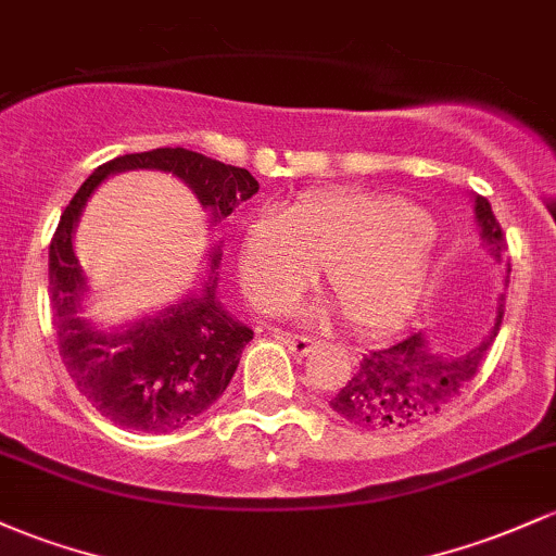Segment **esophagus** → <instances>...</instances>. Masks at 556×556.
I'll return each instance as SVG.
<instances>
[{"instance_id":"obj_1","label":"esophagus","mask_w":556,"mask_h":556,"mask_svg":"<svg viewBox=\"0 0 556 556\" xmlns=\"http://www.w3.org/2000/svg\"><path fill=\"white\" fill-rule=\"evenodd\" d=\"M279 340H282V343L288 345V351L292 353V356H308L311 348H314V340L306 338V334L282 332V334H279Z\"/></svg>"}]
</instances>
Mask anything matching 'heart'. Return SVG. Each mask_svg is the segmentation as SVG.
Returning a JSON list of instances; mask_svg holds the SVG:
<instances>
[{"mask_svg": "<svg viewBox=\"0 0 556 556\" xmlns=\"http://www.w3.org/2000/svg\"><path fill=\"white\" fill-rule=\"evenodd\" d=\"M325 266V292L358 334L404 321L435 271L430 216L395 194L316 192L285 213L264 211L248 224L240 277L258 311H282L314 285Z\"/></svg>", "mask_w": 556, "mask_h": 556, "instance_id": "b5f03b06", "label": "heart"}]
</instances>
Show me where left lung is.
<instances>
[{"label": "left lung", "instance_id": "1", "mask_svg": "<svg viewBox=\"0 0 556 556\" xmlns=\"http://www.w3.org/2000/svg\"><path fill=\"white\" fill-rule=\"evenodd\" d=\"M475 218L488 250L502 264L506 253L504 231L493 216L491 203L480 194H475ZM502 316L504 298H498L496 325L491 334L462 353L435 351L425 332L408 334L382 351L364 353L351 380L338 388L329 406L351 425L386 430H399L435 417L451 401L459 399L462 390L478 375L488 348L502 327Z\"/></svg>", "mask_w": 556, "mask_h": 556}]
</instances>
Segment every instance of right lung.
Instances as JSON below:
<instances>
[{"mask_svg": "<svg viewBox=\"0 0 556 556\" xmlns=\"http://www.w3.org/2000/svg\"><path fill=\"white\" fill-rule=\"evenodd\" d=\"M134 168L163 170L185 181L211 213V222H222L253 198L258 181L245 168L185 148L131 152L94 168L73 194L50 242L54 334L78 393L113 425L137 432H170L203 414L227 390L253 329L218 303V250L211 255L203 292L185 295L174 306L126 327L97 329L84 319L87 277L73 250V231L100 181Z\"/></svg>", "mask_w": 556, "mask_h": 556, "instance_id": "obj_1", "label": "right lung"}]
</instances>
